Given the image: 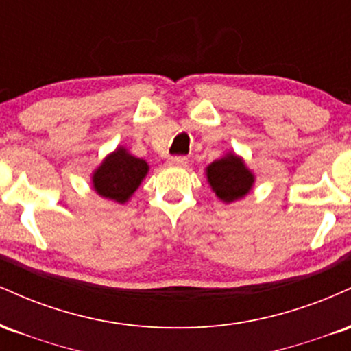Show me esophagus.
<instances>
[{
  "instance_id": "1",
  "label": "esophagus",
  "mask_w": 351,
  "mask_h": 351,
  "mask_svg": "<svg viewBox=\"0 0 351 351\" xmlns=\"http://www.w3.org/2000/svg\"><path fill=\"white\" fill-rule=\"evenodd\" d=\"M170 165L171 167H186L188 158H184V156H173V158H170Z\"/></svg>"
}]
</instances>
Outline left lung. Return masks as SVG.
Returning a JSON list of instances; mask_svg holds the SVG:
<instances>
[{
	"label": "left lung",
	"mask_w": 351,
	"mask_h": 351,
	"mask_svg": "<svg viewBox=\"0 0 351 351\" xmlns=\"http://www.w3.org/2000/svg\"><path fill=\"white\" fill-rule=\"evenodd\" d=\"M204 173L213 193L226 204L245 198L256 183V175L249 170L243 156L231 150L209 163Z\"/></svg>",
	"instance_id": "left-lung-1"
}]
</instances>
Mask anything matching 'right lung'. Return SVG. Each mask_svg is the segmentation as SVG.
<instances>
[{"instance_id":"right-lung-1","label":"right lung","mask_w":351,"mask_h":351,"mask_svg":"<svg viewBox=\"0 0 351 351\" xmlns=\"http://www.w3.org/2000/svg\"><path fill=\"white\" fill-rule=\"evenodd\" d=\"M148 171L150 165L132 155L123 145H119L92 171V189L100 198L125 204L134 196Z\"/></svg>"}]
</instances>
